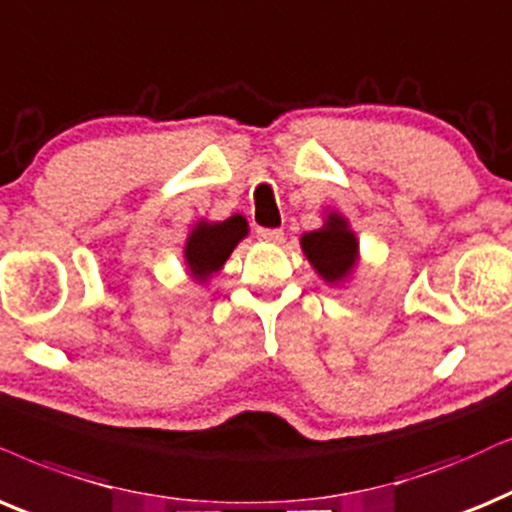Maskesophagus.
I'll list each match as a JSON object with an SVG mask.
<instances>
[{
	"instance_id": "obj_1",
	"label": "esophagus",
	"mask_w": 512,
	"mask_h": 512,
	"mask_svg": "<svg viewBox=\"0 0 512 512\" xmlns=\"http://www.w3.org/2000/svg\"><path fill=\"white\" fill-rule=\"evenodd\" d=\"M255 234L264 243H281L283 241V231L281 229H264V226H260Z\"/></svg>"
}]
</instances>
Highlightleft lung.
<instances>
[{
	"label": "left lung",
	"instance_id": "left-lung-1",
	"mask_svg": "<svg viewBox=\"0 0 512 512\" xmlns=\"http://www.w3.org/2000/svg\"><path fill=\"white\" fill-rule=\"evenodd\" d=\"M357 238L347 229V222L338 215L328 217L323 229L309 231L302 236V250L314 264V269L328 283L340 281L357 260Z\"/></svg>",
	"mask_w": 512,
	"mask_h": 512
}]
</instances>
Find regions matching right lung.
<instances>
[{
    "mask_svg": "<svg viewBox=\"0 0 512 512\" xmlns=\"http://www.w3.org/2000/svg\"><path fill=\"white\" fill-rule=\"evenodd\" d=\"M245 234H248V222L241 215H234L226 222L217 224H198L184 250L191 274L205 281L210 274L222 269L226 257L231 255V250L236 248Z\"/></svg>",
    "mask_w": 512,
    "mask_h": 512,
    "instance_id": "obj_1",
    "label": "right lung"
}]
</instances>
